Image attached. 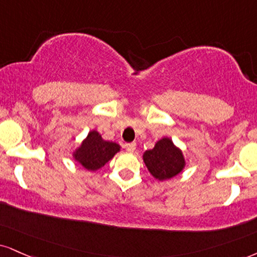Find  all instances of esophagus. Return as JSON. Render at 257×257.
<instances>
[{
	"label": "esophagus",
	"instance_id": "esophagus-1",
	"mask_svg": "<svg viewBox=\"0 0 257 257\" xmlns=\"http://www.w3.org/2000/svg\"><path fill=\"white\" fill-rule=\"evenodd\" d=\"M124 147L128 152H134L135 147H137V144H135V142H131V144H125Z\"/></svg>",
	"mask_w": 257,
	"mask_h": 257
}]
</instances>
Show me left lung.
Instances as JSON below:
<instances>
[{
    "instance_id": "obj_1",
    "label": "left lung",
    "mask_w": 257,
    "mask_h": 257,
    "mask_svg": "<svg viewBox=\"0 0 257 257\" xmlns=\"http://www.w3.org/2000/svg\"><path fill=\"white\" fill-rule=\"evenodd\" d=\"M144 162L148 171L159 181L172 178L184 168L183 154L168 138L157 142L153 150L146 151Z\"/></svg>"
}]
</instances>
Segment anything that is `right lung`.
<instances>
[{
    "instance_id": "obj_1",
    "label": "right lung",
    "mask_w": 257,
    "mask_h": 257,
    "mask_svg": "<svg viewBox=\"0 0 257 257\" xmlns=\"http://www.w3.org/2000/svg\"><path fill=\"white\" fill-rule=\"evenodd\" d=\"M118 151V145L103 140L99 133L93 131L87 135L74 157L83 168L95 171L104 166L110 159H112V157Z\"/></svg>"
}]
</instances>
